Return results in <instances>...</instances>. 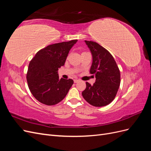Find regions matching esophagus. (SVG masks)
I'll list each match as a JSON object with an SVG mask.
<instances>
[{
  "instance_id": "obj_1",
  "label": "esophagus",
  "mask_w": 151,
  "mask_h": 151,
  "mask_svg": "<svg viewBox=\"0 0 151 151\" xmlns=\"http://www.w3.org/2000/svg\"><path fill=\"white\" fill-rule=\"evenodd\" d=\"M74 83H77V82L79 81V80H78V79H74Z\"/></svg>"
}]
</instances>
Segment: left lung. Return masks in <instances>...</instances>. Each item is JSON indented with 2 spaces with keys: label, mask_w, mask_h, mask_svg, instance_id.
<instances>
[{
  "label": "left lung",
  "mask_w": 151,
  "mask_h": 151,
  "mask_svg": "<svg viewBox=\"0 0 151 151\" xmlns=\"http://www.w3.org/2000/svg\"><path fill=\"white\" fill-rule=\"evenodd\" d=\"M85 43L92 54L90 73L95 75L96 81L93 85L86 82V88L82 95L87 102L94 106H106L115 98L119 88V68L107 50L96 42L85 41Z\"/></svg>",
  "instance_id": "left-lung-1"
}]
</instances>
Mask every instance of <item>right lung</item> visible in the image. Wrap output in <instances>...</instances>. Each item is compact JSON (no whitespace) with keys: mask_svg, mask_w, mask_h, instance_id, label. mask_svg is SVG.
I'll use <instances>...</instances> for the list:
<instances>
[{"mask_svg":"<svg viewBox=\"0 0 151 151\" xmlns=\"http://www.w3.org/2000/svg\"><path fill=\"white\" fill-rule=\"evenodd\" d=\"M77 42L50 45L36 53L30 61L27 82L33 96L44 104L55 105L63 99L74 81L59 79L58 68L65 64L70 50Z\"/></svg>","mask_w":151,"mask_h":151,"instance_id":"1","label":"right lung"}]
</instances>
